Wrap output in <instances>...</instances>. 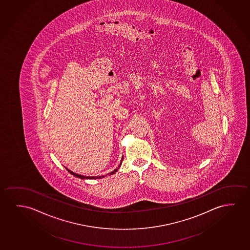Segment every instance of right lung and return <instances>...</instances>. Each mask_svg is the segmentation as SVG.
<instances>
[{"mask_svg": "<svg viewBox=\"0 0 250 250\" xmlns=\"http://www.w3.org/2000/svg\"><path fill=\"white\" fill-rule=\"evenodd\" d=\"M121 164H122V162L120 163V166L116 168V169H114L113 171H111V172L108 173L107 175H113L114 173H116L117 170H118V169H119L120 166H121ZM67 169V168H66ZM67 171L68 172L70 173V174H72V175H74V176H76V177H79V178H81V179H84V178H86V179H97V178H103V177H104V176H82V175H79V174H76V173H74L73 171H71V170H69V169H67ZM106 175V176H107Z\"/></svg>", "mask_w": 250, "mask_h": 250, "instance_id": "1", "label": "right lung"}]
</instances>
